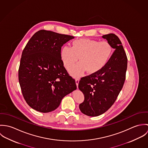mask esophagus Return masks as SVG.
Wrapping results in <instances>:
<instances>
[{
    "instance_id": "34e87169",
    "label": "esophagus",
    "mask_w": 148,
    "mask_h": 148,
    "mask_svg": "<svg viewBox=\"0 0 148 148\" xmlns=\"http://www.w3.org/2000/svg\"><path fill=\"white\" fill-rule=\"evenodd\" d=\"M75 82H76V84L77 85V87L78 88V85H79V79H76Z\"/></svg>"
}]
</instances>
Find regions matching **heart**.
I'll return each mask as SVG.
<instances>
[{"instance_id":"1","label":"heart","mask_w":148,"mask_h":148,"mask_svg":"<svg viewBox=\"0 0 148 148\" xmlns=\"http://www.w3.org/2000/svg\"><path fill=\"white\" fill-rule=\"evenodd\" d=\"M113 52L111 44L108 42H101L80 39L74 40L72 47L64 46L61 51V58L64 66L71 70L78 61L72 71L74 76H81L85 71L94 74L101 70L109 60Z\"/></svg>"}]
</instances>
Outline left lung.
Here are the masks:
<instances>
[{"label":"left lung","instance_id":"8db88e82","mask_svg":"<svg viewBox=\"0 0 148 148\" xmlns=\"http://www.w3.org/2000/svg\"><path fill=\"white\" fill-rule=\"evenodd\" d=\"M115 50L106 66L99 72L81 79L79 88L84 95L79 105L88 116H98L114 104L124 84L127 69V55L119 38L113 34L103 36Z\"/></svg>","mask_w":148,"mask_h":148}]
</instances>
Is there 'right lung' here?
<instances>
[{"mask_svg": "<svg viewBox=\"0 0 148 148\" xmlns=\"http://www.w3.org/2000/svg\"><path fill=\"white\" fill-rule=\"evenodd\" d=\"M74 36L40 30L23 51L19 82L23 96L32 109L42 113L55 110L64 97L77 88L61 58L62 47Z\"/></svg>", "mask_w": 148, "mask_h": 148, "instance_id": "obj_1", "label": "right lung"}]
</instances>
